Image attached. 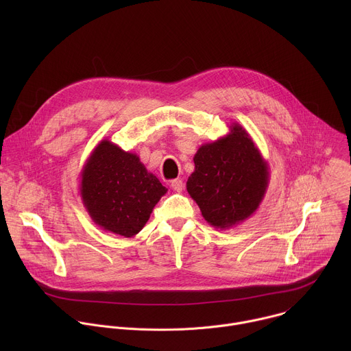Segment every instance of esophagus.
Here are the masks:
<instances>
[{
  "label": "esophagus",
  "mask_w": 351,
  "mask_h": 351,
  "mask_svg": "<svg viewBox=\"0 0 351 351\" xmlns=\"http://www.w3.org/2000/svg\"><path fill=\"white\" fill-rule=\"evenodd\" d=\"M171 187H172L175 191L180 193V191L183 190V180H180V179L172 180V182H171Z\"/></svg>",
  "instance_id": "1"
}]
</instances>
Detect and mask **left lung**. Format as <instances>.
<instances>
[{
	"mask_svg": "<svg viewBox=\"0 0 351 351\" xmlns=\"http://www.w3.org/2000/svg\"><path fill=\"white\" fill-rule=\"evenodd\" d=\"M186 187L204 219L229 229L252 217L269 183V169L252 136L232 123L229 133L206 143L194 154Z\"/></svg>",
	"mask_w": 351,
	"mask_h": 351,
	"instance_id": "left-lung-1",
	"label": "left lung"
}]
</instances>
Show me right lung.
Segmentation results:
<instances>
[{"label":"right lung","instance_id":"add662e5","mask_svg":"<svg viewBox=\"0 0 351 351\" xmlns=\"http://www.w3.org/2000/svg\"><path fill=\"white\" fill-rule=\"evenodd\" d=\"M79 190L93 222L123 237H133L144 228L168 191L137 154L123 152L108 138L99 141L86 160Z\"/></svg>","mask_w":351,"mask_h":351}]
</instances>
